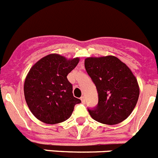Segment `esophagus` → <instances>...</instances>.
I'll list each match as a JSON object with an SVG mask.
<instances>
[{"mask_svg": "<svg viewBox=\"0 0 158 158\" xmlns=\"http://www.w3.org/2000/svg\"><path fill=\"white\" fill-rule=\"evenodd\" d=\"M81 100L82 103L85 104V96H81Z\"/></svg>", "mask_w": 158, "mask_h": 158, "instance_id": "1", "label": "esophagus"}]
</instances>
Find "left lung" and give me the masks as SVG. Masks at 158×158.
Returning a JSON list of instances; mask_svg holds the SVG:
<instances>
[{"instance_id": "left-lung-1", "label": "left lung", "mask_w": 158, "mask_h": 158, "mask_svg": "<svg viewBox=\"0 0 158 158\" xmlns=\"http://www.w3.org/2000/svg\"><path fill=\"white\" fill-rule=\"evenodd\" d=\"M85 67L98 93V104L89 109L94 120L115 125L133 111L139 96L138 81L125 63L112 55L89 57Z\"/></svg>"}]
</instances>
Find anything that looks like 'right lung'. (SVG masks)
Here are the masks:
<instances>
[{
	"mask_svg": "<svg viewBox=\"0 0 158 158\" xmlns=\"http://www.w3.org/2000/svg\"><path fill=\"white\" fill-rule=\"evenodd\" d=\"M79 61V58L68 59L51 54L32 65L23 92L29 109L39 120L47 124L64 122L71 116L75 104L81 103L73 95V86L67 79Z\"/></svg>",
	"mask_w": 158,
	"mask_h": 158,
	"instance_id": "right-lung-1",
	"label": "right lung"
}]
</instances>
